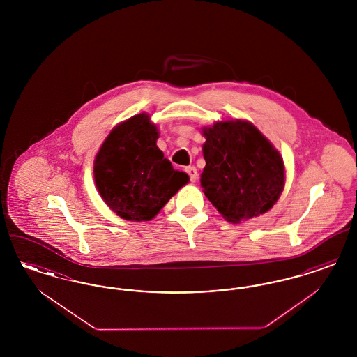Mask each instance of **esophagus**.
<instances>
[{
    "instance_id": "obj_1",
    "label": "esophagus",
    "mask_w": 357,
    "mask_h": 357,
    "mask_svg": "<svg viewBox=\"0 0 357 357\" xmlns=\"http://www.w3.org/2000/svg\"><path fill=\"white\" fill-rule=\"evenodd\" d=\"M186 172L188 174V176H190V181L194 183V182H197V179H198V171L195 167H187Z\"/></svg>"
}]
</instances>
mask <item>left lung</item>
Returning <instances> with one entry per match:
<instances>
[{
	"instance_id": "1",
	"label": "left lung",
	"mask_w": 357,
	"mask_h": 357,
	"mask_svg": "<svg viewBox=\"0 0 357 357\" xmlns=\"http://www.w3.org/2000/svg\"><path fill=\"white\" fill-rule=\"evenodd\" d=\"M206 137L201 186L226 221L238 223L271 210L284 190L280 153L246 120H225L204 127Z\"/></svg>"
}]
</instances>
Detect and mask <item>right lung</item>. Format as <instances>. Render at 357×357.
Masks as SVG:
<instances>
[{
	"label": "right lung",
	"mask_w": 357,
	"mask_h": 357,
	"mask_svg": "<svg viewBox=\"0 0 357 357\" xmlns=\"http://www.w3.org/2000/svg\"><path fill=\"white\" fill-rule=\"evenodd\" d=\"M159 132L147 114L118 124L96 153L93 175L105 204L127 221H150L188 182L158 149Z\"/></svg>",
	"instance_id": "1"
}]
</instances>
